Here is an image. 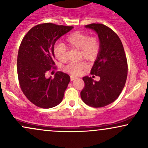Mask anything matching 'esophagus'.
<instances>
[{
  "instance_id": "esophagus-1",
  "label": "esophagus",
  "mask_w": 148,
  "mask_h": 148,
  "mask_svg": "<svg viewBox=\"0 0 148 148\" xmlns=\"http://www.w3.org/2000/svg\"><path fill=\"white\" fill-rule=\"evenodd\" d=\"M76 79H77V77H76V76H70V79H71V81H74V80H75Z\"/></svg>"
}]
</instances>
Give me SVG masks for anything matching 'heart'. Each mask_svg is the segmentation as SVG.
Wrapping results in <instances>:
<instances>
[{"label": "heart", "mask_w": 148, "mask_h": 148, "mask_svg": "<svg viewBox=\"0 0 148 148\" xmlns=\"http://www.w3.org/2000/svg\"><path fill=\"white\" fill-rule=\"evenodd\" d=\"M64 44L69 48L79 49L80 56L86 60H92L99 51V42L96 37H88L87 34L74 32L65 38ZM54 55L60 62L66 60V47L63 44L58 43L53 49ZM86 64L84 62H70L64 67L65 72L78 75L84 70Z\"/></svg>", "instance_id": "heart-1"}]
</instances>
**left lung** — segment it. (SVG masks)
Here are the masks:
<instances>
[{
    "mask_svg": "<svg viewBox=\"0 0 148 148\" xmlns=\"http://www.w3.org/2000/svg\"><path fill=\"white\" fill-rule=\"evenodd\" d=\"M85 27L94 30L99 38V51L91 74L99 76L100 80L84 76L81 97L88 106L99 108L113 103L121 93L127 77V60L121 40L113 30L101 23Z\"/></svg>",
    "mask_w": 148,
    "mask_h": 148,
    "instance_id": "8db88e82",
    "label": "left lung"
}]
</instances>
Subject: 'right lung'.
I'll return each instance as SVG.
<instances>
[{"label":"right lung","instance_id":"add662e5","mask_svg":"<svg viewBox=\"0 0 148 148\" xmlns=\"http://www.w3.org/2000/svg\"><path fill=\"white\" fill-rule=\"evenodd\" d=\"M73 26L51 23L34 26L25 35L17 56V74L25 96L35 106L50 108L62 101L70 77L58 72L53 79L47 78V71L53 68L56 42Z\"/></svg>","mask_w":148,"mask_h":148}]
</instances>
